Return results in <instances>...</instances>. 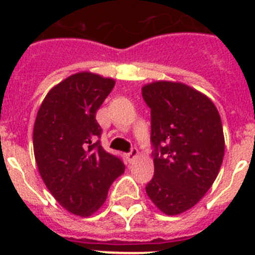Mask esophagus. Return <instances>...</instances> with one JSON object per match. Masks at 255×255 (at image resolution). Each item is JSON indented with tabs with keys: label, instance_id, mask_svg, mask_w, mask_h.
<instances>
[{
	"label": "esophagus",
	"instance_id": "esophagus-1",
	"mask_svg": "<svg viewBox=\"0 0 255 255\" xmlns=\"http://www.w3.org/2000/svg\"><path fill=\"white\" fill-rule=\"evenodd\" d=\"M136 155H138V149L136 148H131V150L129 153H126V158H128L129 162H132L136 158Z\"/></svg>",
	"mask_w": 255,
	"mask_h": 255
}]
</instances>
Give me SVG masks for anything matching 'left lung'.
Here are the masks:
<instances>
[{
	"label": "left lung",
	"mask_w": 255,
	"mask_h": 255,
	"mask_svg": "<svg viewBox=\"0 0 255 255\" xmlns=\"http://www.w3.org/2000/svg\"><path fill=\"white\" fill-rule=\"evenodd\" d=\"M150 108L154 175L145 186L163 213L188 211L204 197L225 154L222 123L208 97L181 83L155 82L141 89Z\"/></svg>",
	"instance_id": "1"
}]
</instances>
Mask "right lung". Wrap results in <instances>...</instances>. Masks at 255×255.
I'll use <instances>...</instances> for the list:
<instances>
[{"label":"right lung","mask_w":255,"mask_h":255,"mask_svg":"<svg viewBox=\"0 0 255 255\" xmlns=\"http://www.w3.org/2000/svg\"><path fill=\"white\" fill-rule=\"evenodd\" d=\"M114 87L112 79L74 74L48 92L35 119L33 147L40 176L61 206L83 217L105 203L125 171L123 159L101 145L96 120Z\"/></svg>","instance_id":"obj_1"}]
</instances>
